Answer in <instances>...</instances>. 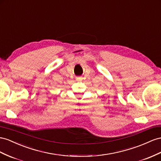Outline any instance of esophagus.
<instances>
[{
    "mask_svg": "<svg viewBox=\"0 0 161 161\" xmlns=\"http://www.w3.org/2000/svg\"><path fill=\"white\" fill-rule=\"evenodd\" d=\"M81 80H82L81 77H77V78H76V80H77V81H80Z\"/></svg>",
    "mask_w": 161,
    "mask_h": 161,
    "instance_id": "obj_1",
    "label": "esophagus"
}]
</instances>
